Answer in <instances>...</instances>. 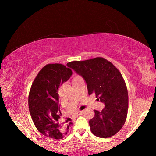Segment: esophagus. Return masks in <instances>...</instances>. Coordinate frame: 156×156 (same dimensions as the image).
I'll return each instance as SVG.
<instances>
[{
	"instance_id": "obj_1",
	"label": "esophagus",
	"mask_w": 156,
	"mask_h": 156,
	"mask_svg": "<svg viewBox=\"0 0 156 156\" xmlns=\"http://www.w3.org/2000/svg\"><path fill=\"white\" fill-rule=\"evenodd\" d=\"M82 112H83V111H78V112H76L75 115H76V116H79V115H82Z\"/></svg>"
}]
</instances>
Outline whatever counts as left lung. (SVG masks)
Segmentation results:
<instances>
[{
    "label": "left lung",
    "mask_w": 156,
    "mask_h": 156,
    "mask_svg": "<svg viewBox=\"0 0 156 156\" xmlns=\"http://www.w3.org/2000/svg\"><path fill=\"white\" fill-rule=\"evenodd\" d=\"M67 66L84 78L88 94L94 93L105 105L101 112L94 110V117L89 121L92 133L101 138L115 135L124 125L128 111L127 88L121 72L101 57L73 61Z\"/></svg>",
    "instance_id": "obj_1"
}]
</instances>
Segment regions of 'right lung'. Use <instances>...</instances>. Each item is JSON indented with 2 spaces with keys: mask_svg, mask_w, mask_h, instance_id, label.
Instances as JSON below:
<instances>
[{
  "mask_svg": "<svg viewBox=\"0 0 156 156\" xmlns=\"http://www.w3.org/2000/svg\"><path fill=\"white\" fill-rule=\"evenodd\" d=\"M72 74V69L61 64H49L39 72L29 94V109L36 128L43 135L59 140L72 125L59 121L62 116L58 90Z\"/></svg>",
  "mask_w": 156,
  "mask_h": 156,
  "instance_id": "1",
  "label": "right lung"
}]
</instances>
